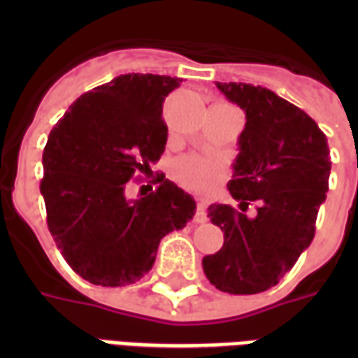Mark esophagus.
Returning a JSON list of instances; mask_svg holds the SVG:
<instances>
[{
    "label": "esophagus",
    "mask_w": 358,
    "mask_h": 358,
    "mask_svg": "<svg viewBox=\"0 0 358 358\" xmlns=\"http://www.w3.org/2000/svg\"><path fill=\"white\" fill-rule=\"evenodd\" d=\"M195 221H196V223H206V221H208V215H206V202H204V201H196Z\"/></svg>",
    "instance_id": "esophagus-1"
}]
</instances>
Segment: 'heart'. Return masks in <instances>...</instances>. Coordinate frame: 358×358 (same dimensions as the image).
Returning <instances> with one entry per match:
<instances>
[{"label": "heart", "mask_w": 358, "mask_h": 358, "mask_svg": "<svg viewBox=\"0 0 358 358\" xmlns=\"http://www.w3.org/2000/svg\"><path fill=\"white\" fill-rule=\"evenodd\" d=\"M227 176V167L221 159L199 154H189L176 159L173 165V178L182 187L193 193H210Z\"/></svg>", "instance_id": "obj_1"}]
</instances>
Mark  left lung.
Segmentation results:
<instances>
[{
  "instance_id": "1",
  "label": "left lung",
  "mask_w": 358,
  "mask_h": 358,
  "mask_svg": "<svg viewBox=\"0 0 358 358\" xmlns=\"http://www.w3.org/2000/svg\"><path fill=\"white\" fill-rule=\"evenodd\" d=\"M245 111L229 191L241 210L212 204L208 217L224 232L223 247L204 256L208 280L234 295L273 288L295 266L316 232L329 191L325 134L308 115L266 87L215 83ZM259 204L255 218L243 213Z\"/></svg>"
}]
</instances>
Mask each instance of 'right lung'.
Listing matches in <instances>:
<instances>
[{"mask_svg": "<svg viewBox=\"0 0 358 358\" xmlns=\"http://www.w3.org/2000/svg\"><path fill=\"white\" fill-rule=\"evenodd\" d=\"M180 78L124 74L81 94L42 154L48 229L81 278L128 286L156 262L163 236L184 229L195 199L157 174V189L128 201L126 184L152 173L167 145L163 102Z\"/></svg>", "mask_w": 358, "mask_h": 358, "instance_id": "add662e5", "label": "right lung"}]
</instances>
